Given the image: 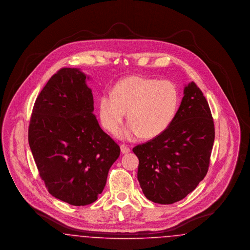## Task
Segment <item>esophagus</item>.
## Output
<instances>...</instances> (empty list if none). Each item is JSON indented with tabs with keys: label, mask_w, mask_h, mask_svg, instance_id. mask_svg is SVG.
Here are the masks:
<instances>
[{
	"label": "esophagus",
	"mask_w": 250,
	"mask_h": 250,
	"mask_svg": "<svg viewBox=\"0 0 250 250\" xmlns=\"http://www.w3.org/2000/svg\"><path fill=\"white\" fill-rule=\"evenodd\" d=\"M120 148H121L122 154H128V153L130 152V149H129L125 144H122V145L120 146Z\"/></svg>",
	"instance_id": "1"
}]
</instances>
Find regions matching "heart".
I'll list each match as a JSON object with an SVG mask.
<instances>
[{"label":"heart","instance_id":"1","mask_svg":"<svg viewBox=\"0 0 250 250\" xmlns=\"http://www.w3.org/2000/svg\"><path fill=\"white\" fill-rule=\"evenodd\" d=\"M178 103V91L172 83L133 76L116 84L112 96H101L99 116L104 128L114 135L127 112L130 124L123 137L131 141L141 136L154 139L168 127Z\"/></svg>","mask_w":250,"mask_h":250}]
</instances>
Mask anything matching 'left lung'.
I'll return each instance as SVG.
<instances>
[{"mask_svg": "<svg viewBox=\"0 0 250 250\" xmlns=\"http://www.w3.org/2000/svg\"><path fill=\"white\" fill-rule=\"evenodd\" d=\"M214 141L208 102L195 83L186 85L178 110L159 136L133 148L145 197L160 204L186 198L205 177Z\"/></svg>", "mask_w": 250, "mask_h": 250, "instance_id": "left-lung-1", "label": "left lung"}]
</instances>
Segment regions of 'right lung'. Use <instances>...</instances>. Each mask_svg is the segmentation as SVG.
<instances>
[{
    "label": "right lung",
    "instance_id": "add662e5",
    "mask_svg": "<svg viewBox=\"0 0 250 250\" xmlns=\"http://www.w3.org/2000/svg\"><path fill=\"white\" fill-rule=\"evenodd\" d=\"M78 68H62L36 98L28 140L39 175L56 199L75 206L95 202L120 147L101 129L92 90Z\"/></svg>",
    "mask_w": 250,
    "mask_h": 250
}]
</instances>
